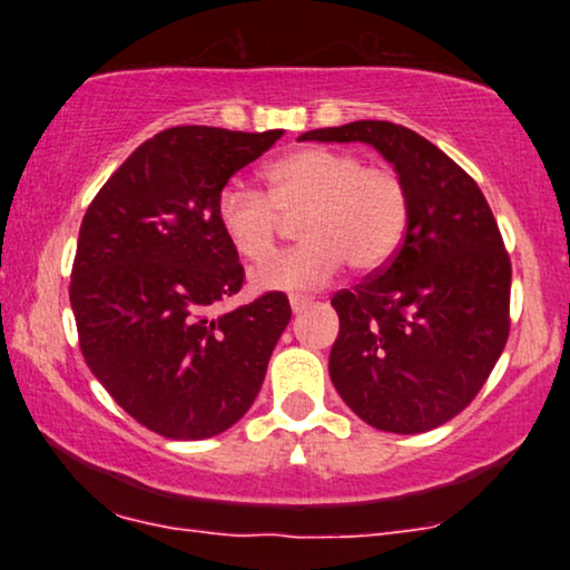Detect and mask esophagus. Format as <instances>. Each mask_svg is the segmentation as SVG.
<instances>
[{
    "instance_id": "obj_1",
    "label": "esophagus",
    "mask_w": 570,
    "mask_h": 570,
    "mask_svg": "<svg viewBox=\"0 0 570 570\" xmlns=\"http://www.w3.org/2000/svg\"><path fill=\"white\" fill-rule=\"evenodd\" d=\"M308 306H311L308 295H291V308L295 311V314H298V311H303V308H308Z\"/></svg>"
}]
</instances>
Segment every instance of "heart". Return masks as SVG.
<instances>
[{"label": "heart", "instance_id": "heart-1", "mask_svg": "<svg viewBox=\"0 0 570 570\" xmlns=\"http://www.w3.org/2000/svg\"><path fill=\"white\" fill-rule=\"evenodd\" d=\"M269 189L233 178L217 194V223L248 262L275 252L285 220L298 217L301 246L254 272L259 291H314L342 262L357 275L384 269L410 228L407 181L389 166H365L361 155L311 145L272 160Z\"/></svg>", "mask_w": 570, "mask_h": 570}]
</instances>
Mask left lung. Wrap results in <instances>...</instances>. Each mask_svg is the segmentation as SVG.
Segmentation results:
<instances>
[{
  "mask_svg": "<svg viewBox=\"0 0 570 570\" xmlns=\"http://www.w3.org/2000/svg\"><path fill=\"white\" fill-rule=\"evenodd\" d=\"M301 139L368 142L407 181L400 252L334 293L330 376L347 407L386 433H425L485 384L511 330V259L488 199L446 153L402 124L353 121Z\"/></svg>",
  "mask_w": 570,
  "mask_h": 570,
  "instance_id": "1",
  "label": "left lung"
}]
</instances>
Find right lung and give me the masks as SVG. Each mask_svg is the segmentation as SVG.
<instances>
[{
  "label": "right lung",
  "instance_id": "obj_1",
  "mask_svg": "<svg viewBox=\"0 0 570 570\" xmlns=\"http://www.w3.org/2000/svg\"><path fill=\"white\" fill-rule=\"evenodd\" d=\"M279 137L170 127L116 168L82 217L69 283L82 357L147 431L209 439L259 394L291 303L269 291L215 316L244 285L215 205Z\"/></svg>",
  "mask_w": 570,
  "mask_h": 570
}]
</instances>
